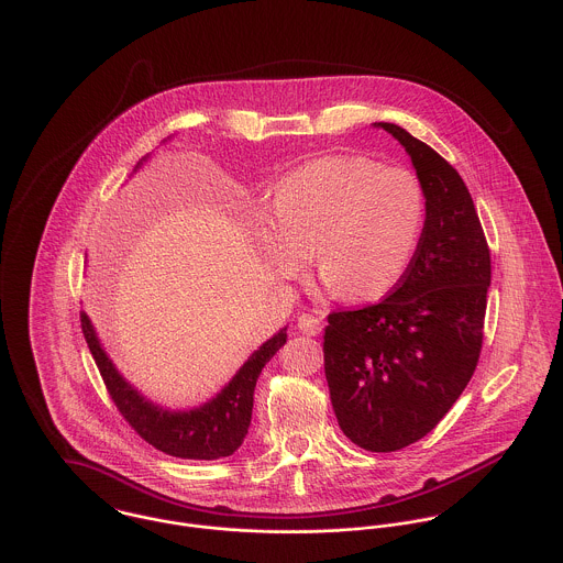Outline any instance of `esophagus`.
<instances>
[{
	"mask_svg": "<svg viewBox=\"0 0 563 563\" xmlns=\"http://www.w3.org/2000/svg\"><path fill=\"white\" fill-rule=\"evenodd\" d=\"M297 327L303 331V333H308V335H317V333H321L322 321L321 317H312V314H303V317H299V321H297Z\"/></svg>",
	"mask_w": 563,
	"mask_h": 563,
	"instance_id": "1",
	"label": "esophagus"
}]
</instances>
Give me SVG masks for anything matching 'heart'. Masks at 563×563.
Segmentation results:
<instances>
[{"instance_id":"heart-1","label":"heart","mask_w":563,"mask_h":563,"mask_svg":"<svg viewBox=\"0 0 563 563\" xmlns=\"http://www.w3.org/2000/svg\"><path fill=\"white\" fill-rule=\"evenodd\" d=\"M275 223L260 241L284 277L317 249L324 286L344 301H375L407 273L427 217L420 177L366 156H324L286 173L273 192Z\"/></svg>"}]
</instances>
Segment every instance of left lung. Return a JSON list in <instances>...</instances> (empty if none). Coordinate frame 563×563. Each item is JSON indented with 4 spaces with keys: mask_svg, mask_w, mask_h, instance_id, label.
Here are the masks:
<instances>
[{
    "mask_svg": "<svg viewBox=\"0 0 563 563\" xmlns=\"http://www.w3.org/2000/svg\"><path fill=\"white\" fill-rule=\"evenodd\" d=\"M409 154L427 217L401 282L373 306L331 312L324 377L344 435L373 453L424 438L460 399L482 353L489 249L460 173L395 123H375Z\"/></svg>",
    "mask_w": 563,
    "mask_h": 563,
    "instance_id": "left-lung-1",
    "label": "left lung"
}]
</instances>
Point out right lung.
Listing matches in <instances>:
<instances>
[{
  "mask_svg": "<svg viewBox=\"0 0 563 563\" xmlns=\"http://www.w3.org/2000/svg\"><path fill=\"white\" fill-rule=\"evenodd\" d=\"M81 333L99 368V375L125 422L152 446L179 460L230 457L244 440L251 424L253 390L266 362L286 344V327L266 340L234 375V379L212 399L190 411H168L143 399L114 368L101 342L80 312Z\"/></svg>",
  "mask_w": 563,
  "mask_h": 563,
  "instance_id": "right-lung-1",
  "label": "right lung"
}]
</instances>
